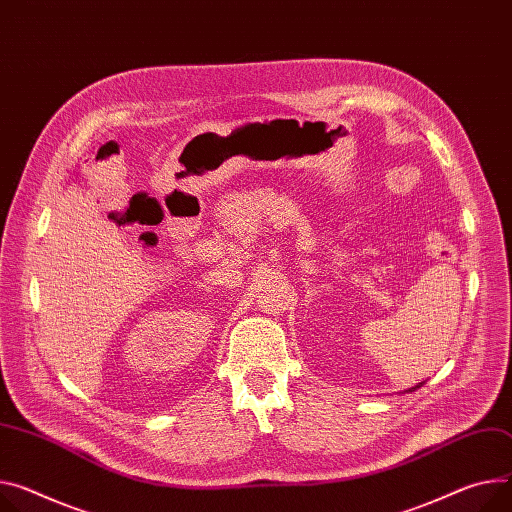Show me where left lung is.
<instances>
[{"mask_svg":"<svg viewBox=\"0 0 512 512\" xmlns=\"http://www.w3.org/2000/svg\"><path fill=\"white\" fill-rule=\"evenodd\" d=\"M424 383V381H422ZM422 383H418V385H414V387H410V389H406V391H416L418 387H422Z\"/></svg>","mask_w":512,"mask_h":512,"instance_id":"8db88e82","label":"left lung"}]
</instances>
